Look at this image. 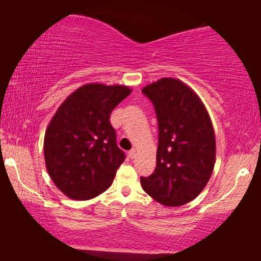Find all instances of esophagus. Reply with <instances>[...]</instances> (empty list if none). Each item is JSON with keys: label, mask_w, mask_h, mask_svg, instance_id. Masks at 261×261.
Returning <instances> with one entry per match:
<instances>
[{"label": "esophagus", "mask_w": 261, "mask_h": 261, "mask_svg": "<svg viewBox=\"0 0 261 261\" xmlns=\"http://www.w3.org/2000/svg\"><path fill=\"white\" fill-rule=\"evenodd\" d=\"M127 154H129V158L130 159H135L136 155H137V151H136L135 148H132L131 151H129V153H127Z\"/></svg>", "instance_id": "obj_1"}]
</instances>
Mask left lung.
Here are the masks:
<instances>
[{"mask_svg":"<svg viewBox=\"0 0 261 261\" xmlns=\"http://www.w3.org/2000/svg\"><path fill=\"white\" fill-rule=\"evenodd\" d=\"M141 92L155 109L156 167L141 187L169 207L193 200L208 183L215 163V136L204 103L178 79L161 78Z\"/></svg>","mask_w":261,"mask_h":261,"instance_id":"obj_1","label":"left lung"}]
</instances>
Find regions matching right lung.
Here are the masks:
<instances>
[{
  "instance_id": "add662e5",
  "label": "right lung",
  "mask_w": 261,
  "mask_h": 261,
  "mask_svg": "<svg viewBox=\"0 0 261 261\" xmlns=\"http://www.w3.org/2000/svg\"><path fill=\"white\" fill-rule=\"evenodd\" d=\"M130 93L127 86L86 84L57 109L46 130L43 153L48 174L65 196L88 200L112 185L125 154L109 118Z\"/></svg>"
}]
</instances>
